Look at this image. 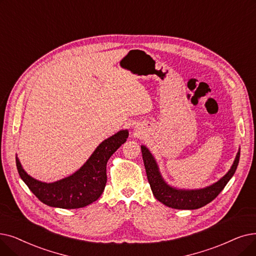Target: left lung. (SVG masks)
<instances>
[{
    "instance_id": "1",
    "label": "left lung",
    "mask_w": 256,
    "mask_h": 256,
    "mask_svg": "<svg viewBox=\"0 0 256 256\" xmlns=\"http://www.w3.org/2000/svg\"><path fill=\"white\" fill-rule=\"evenodd\" d=\"M141 152L148 180L154 198L164 205L174 209H198L214 201L220 192L224 190V187L229 182L232 176L234 174L238 165L240 154L238 150L230 170L216 183L203 188V190H176V188L166 184L162 179L157 163H156L150 150L146 146H141Z\"/></svg>"
}]
</instances>
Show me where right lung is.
Masks as SVG:
<instances>
[{"label": "right lung", "mask_w": 256, "mask_h": 256, "mask_svg": "<svg viewBox=\"0 0 256 256\" xmlns=\"http://www.w3.org/2000/svg\"><path fill=\"white\" fill-rule=\"evenodd\" d=\"M128 136V130H120L99 144L80 170L58 182L42 183L33 179L22 168L18 157L16 168L22 180L44 204L64 209L82 208L95 202L104 192L108 160L126 141Z\"/></svg>", "instance_id": "add662e5"}]
</instances>
